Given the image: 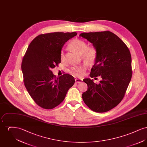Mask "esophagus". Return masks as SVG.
<instances>
[{
	"label": "esophagus",
	"instance_id": "34e87169",
	"mask_svg": "<svg viewBox=\"0 0 147 147\" xmlns=\"http://www.w3.org/2000/svg\"><path fill=\"white\" fill-rule=\"evenodd\" d=\"M82 81H83V80L81 79H75V82H76V83H81Z\"/></svg>",
	"mask_w": 147,
	"mask_h": 147
}]
</instances>
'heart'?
I'll return each instance as SVG.
<instances>
[{"label": "heart", "mask_w": 147, "mask_h": 147, "mask_svg": "<svg viewBox=\"0 0 147 147\" xmlns=\"http://www.w3.org/2000/svg\"><path fill=\"white\" fill-rule=\"evenodd\" d=\"M69 47L71 49L76 51L80 55H82L83 59L86 61H92L96 56V52L95 49L92 47H88L87 44L84 41L75 39L69 43ZM61 59L62 62L65 61V57L63 51L61 53ZM86 69V66L85 64L74 66L71 68L69 73L74 77H83L85 74Z\"/></svg>", "instance_id": "heart-1"}]
</instances>
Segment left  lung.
Here are the masks:
<instances>
[{"mask_svg":"<svg viewBox=\"0 0 147 147\" xmlns=\"http://www.w3.org/2000/svg\"><path fill=\"white\" fill-rule=\"evenodd\" d=\"M79 36L92 43L96 50L90 77H100L99 84L85 78L88 89L82 94L85 104L96 112L111 110L122 101L132 76V59L126 44L110 31L83 32ZM97 79V78H96Z\"/></svg>","mask_w":147,"mask_h":147,"instance_id":"8db88e82","label":"left lung"}]
</instances>
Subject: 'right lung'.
I'll return each instance as SVG.
<instances>
[{"instance_id":"obj_1","label":"right lung","mask_w":147,"mask_h":147,"mask_svg":"<svg viewBox=\"0 0 147 147\" xmlns=\"http://www.w3.org/2000/svg\"><path fill=\"white\" fill-rule=\"evenodd\" d=\"M77 32H52L36 37L23 57L21 69L24 83L35 103L45 109L59 105L75 83L74 77L64 74L57 77L51 69L61 63L65 42Z\"/></svg>"}]
</instances>
